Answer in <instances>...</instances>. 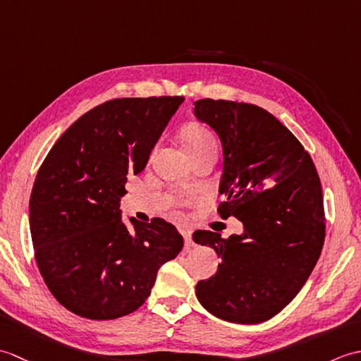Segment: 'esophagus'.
Returning a JSON list of instances; mask_svg holds the SVG:
<instances>
[{
  "label": "esophagus",
  "mask_w": 361,
  "mask_h": 361,
  "mask_svg": "<svg viewBox=\"0 0 361 361\" xmlns=\"http://www.w3.org/2000/svg\"><path fill=\"white\" fill-rule=\"evenodd\" d=\"M183 239H185V248L190 250L194 247V240H192V231L190 229H183L181 231Z\"/></svg>",
  "instance_id": "34e87169"
}]
</instances>
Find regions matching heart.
I'll return each instance as SVG.
<instances>
[{"label": "heart", "instance_id": "obj_1", "mask_svg": "<svg viewBox=\"0 0 361 361\" xmlns=\"http://www.w3.org/2000/svg\"><path fill=\"white\" fill-rule=\"evenodd\" d=\"M183 141H185L186 152H197L208 147L217 149V141L208 128L202 124H190L183 133Z\"/></svg>", "mask_w": 361, "mask_h": 361}]
</instances>
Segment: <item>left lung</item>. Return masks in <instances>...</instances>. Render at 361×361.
<instances>
[{
    "instance_id": "1",
    "label": "left lung",
    "mask_w": 361,
    "mask_h": 361,
    "mask_svg": "<svg viewBox=\"0 0 361 361\" xmlns=\"http://www.w3.org/2000/svg\"><path fill=\"white\" fill-rule=\"evenodd\" d=\"M195 118L220 137L224 171L221 219L235 217L243 233L224 239L195 231L192 239L221 257L217 273L195 286L214 317L259 324L286 307L317 265L326 235L323 190L302 144L257 105L200 99Z\"/></svg>"
}]
</instances>
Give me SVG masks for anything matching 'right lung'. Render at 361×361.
<instances>
[{"mask_svg": "<svg viewBox=\"0 0 361 361\" xmlns=\"http://www.w3.org/2000/svg\"><path fill=\"white\" fill-rule=\"evenodd\" d=\"M185 97L113 99L83 114L52 145L29 200L35 260L57 301L88 319H114L145 302L183 237L163 219L122 220L130 175Z\"/></svg>", "mask_w": 361, "mask_h": 361, "instance_id": "add662e5", "label": "right lung"}]
</instances>
